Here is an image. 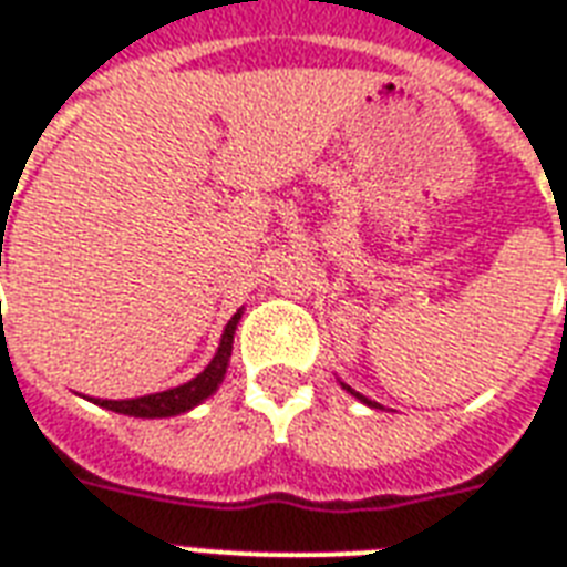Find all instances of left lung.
Listing matches in <instances>:
<instances>
[{"label":"left lung","mask_w":567,"mask_h":567,"mask_svg":"<svg viewBox=\"0 0 567 567\" xmlns=\"http://www.w3.org/2000/svg\"><path fill=\"white\" fill-rule=\"evenodd\" d=\"M347 391H350V394H355L353 388H347ZM355 396H359V400H362V403H368V405H377V403H373V400H368V396H362V394H355Z\"/></svg>","instance_id":"8db88e82"}]
</instances>
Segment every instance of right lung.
<instances>
[{"instance_id":"1","label":"right lung","mask_w":567,"mask_h":567,"mask_svg":"<svg viewBox=\"0 0 567 567\" xmlns=\"http://www.w3.org/2000/svg\"><path fill=\"white\" fill-rule=\"evenodd\" d=\"M238 320H240V311L229 320V323H226V329H223L220 347H217L212 364H208L199 377L185 382V385L162 391V394L137 396V400H93V403L102 405V409H111V412L128 414V417H173V414L188 412V409H194L196 403H203L205 396H212L214 391H217V385L223 382V373H226V364H229L231 338H235Z\"/></svg>"}]
</instances>
